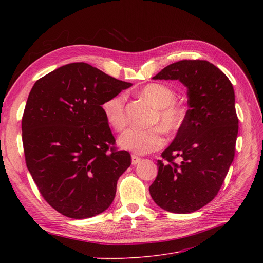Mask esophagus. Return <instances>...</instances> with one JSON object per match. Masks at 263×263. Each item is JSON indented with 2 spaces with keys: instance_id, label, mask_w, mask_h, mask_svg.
I'll list each match as a JSON object with an SVG mask.
<instances>
[{
  "instance_id": "34e87169",
  "label": "esophagus",
  "mask_w": 263,
  "mask_h": 263,
  "mask_svg": "<svg viewBox=\"0 0 263 263\" xmlns=\"http://www.w3.org/2000/svg\"><path fill=\"white\" fill-rule=\"evenodd\" d=\"M131 158H132V164H133V165H136L137 163H139V162L142 160L140 157H137V156H135V155H132Z\"/></svg>"
}]
</instances>
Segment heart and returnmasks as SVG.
<instances>
[{"mask_svg": "<svg viewBox=\"0 0 263 263\" xmlns=\"http://www.w3.org/2000/svg\"><path fill=\"white\" fill-rule=\"evenodd\" d=\"M141 95L157 108L154 123L160 124L168 134L176 133L182 127L185 117L184 109L175 102L176 93L171 87L161 83H150L141 89ZM124 104L126 101L122 95L110 97L102 104L107 122L117 131L126 128L128 122ZM118 143L120 147L134 154L146 155L162 148L165 139L159 127L146 130L131 128L120 135Z\"/></svg>", "mask_w": 263, "mask_h": 263, "instance_id": "heart-1", "label": "heart"}]
</instances>
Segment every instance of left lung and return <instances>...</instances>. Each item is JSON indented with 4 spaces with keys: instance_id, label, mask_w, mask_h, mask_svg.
Segmentation results:
<instances>
[{
    "instance_id": "left-lung-1",
    "label": "left lung",
    "mask_w": 263,
    "mask_h": 263,
    "mask_svg": "<svg viewBox=\"0 0 263 263\" xmlns=\"http://www.w3.org/2000/svg\"><path fill=\"white\" fill-rule=\"evenodd\" d=\"M154 80H178L187 89L182 127L158 161L149 186L154 201L173 213L187 214L209 203L222 186L234 158L239 119L234 90L226 74L206 61L168 65ZM181 159L177 164L173 160Z\"/></svg>"
}]
</instances>
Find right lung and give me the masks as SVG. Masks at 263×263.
Returning <instances> with one entry per match:
<instances>
[{
  "label": "right lung",
  "instance_id": "add662e5",
  "mask_svg": "<svg viewBox=\"0 0 263 263\" xmlns=\"http://www.w3.org/2000/svg\"><path fill=\"white\" fill-rule=\"evenodd\" d=\"M130 86L86 63H71L31 89L22 117L26 166L61 214L88 218L112 204L131 156L110 147L115 139L102 104Z\"/></svg>",
  "mask_w": 263,
  "mask_h": 263
}]
</instances>
